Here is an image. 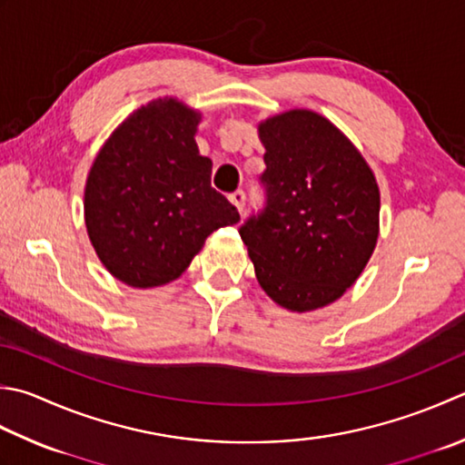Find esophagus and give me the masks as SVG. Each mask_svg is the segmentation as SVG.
I'll return each instance as SVG.
<instances>
[{
	"instance_id": "esophagus-1",
	"label": "esophagus",
	"mask_w": 465,
	"mask_h": 465,
	"mask_svg": "<svg viewBox=\"0 0 465 465\" xmlns=\"http://www.w3.org/2000/svg\"><path fill=\"white\" fill-rule=\"evenodd\" d=\"M230 202L238 207V212L242 213L243 212V205H245V193L242 189H238V191H233V193L230 195Z\"/></svg>"
}]
</instances>
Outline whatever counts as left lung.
Listing matches in <instances>:
<instances>
[{
    "mask_svg": "<svg viewBox=\"0 0 465 465\" xmlns=\"http://www.w3.org/2000/svg\"><path fill=\"white\" fill-rule=\"evenodd\" d=\"M263 207L240 225L260 286L292 312L334 302L367 266L379 187L367 161L324 116L290 111L260 124Z\"/></svg>",
    "mask_w": 465,
    "mask_h": 465,
    "instance_id": "left-lung-1",
    "label": "left lung"
}]
</instances>
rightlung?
<instances>
[{
  "mask_svg": "<svg viewBox=\"0 0 465 465\" xmlns=\"http://www.w3.org/2000/svg\"><path fill=\"white\" fill-rule=\"evenodd\" d=\"M199 114L175 98L139 108L100 149L86 181V230L100 262L134 288L179 278L209 233L240 222L212 187Z\"/></svg>",
  "mask_w": 465,
  "mask_h": 465,
  "instance_id": "add662e5",
  "label": "right lung"
}]
</instances>
